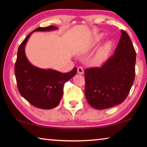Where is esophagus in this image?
Returning a JSON list of instances; mask_svg holds the SVG:
<instances>
[{
    "instance_id": "1",
    "label": "esophagus",
    "mask_w": 147,
    "mask_h": 147,
    "mask_svg": "<svg viewBox=\"0 0 147 147\" xmlns=\"http://www.w3.org/2000/svg\"><path fill=\"white\" fill-rule=\"evenodd\" d=\"M77 72L80 74H83L84 73V70L82 67H78V69H77Z\"/></svg>"
}]
</instances>
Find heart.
Instances as JSON below:
<instances>
[{"label":"heart","instance_id":"1","mask_svg":"<svg viewBox=\"0 0 147 147\" xmlns=\"http://www.w3.org/2000/svg\"><path fill=\"white\" fill-rule=\"evenodd\" d=\"M104 38L103 34H95L87 46L86 49L90 50L97 45ZM112 49V43L111 41H106L96 51L93 57V61L95 64H101L105 61L110 54Z\"/></svg>","mask_w":147,"mask_h":147}]
</instances>
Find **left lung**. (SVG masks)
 <instances>
[{"instance_id": "obj_1", "label": "left lung", "mask_w": 147, "mask_h": 147, "mask_svg": "<svg viewBox=\"0 0 147 147\" xmlns=\"http://www.w3.org/2000/svg\"><path fill=\"white\" fill-rule=\"evenodd\" d=\"M136 53L130 37L121 30L114 53L101 67L85 70V96L96 109L121 104L127 97L135 78Z\"/></svg>"}]
</instances>
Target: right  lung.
Returning <instances> with one entry per match:
<instances>
[{"label": "right lung", "mask_w": 147, "mask_h": 147, "mask_svg": "<svg viewBox=\"0 0 147 147\" xmlns=\"http://www.w3.org/2000/svg\"><path fill=\"white\" fill-rule=\"evenodd\" d=\"M54 26L39 27L30 32L18 49L15 65L17 88L21 96L37 108L49 109L56 108L63 96L64 84L76 75L77 69L67 73L51 69H41L32 65L25 54V46L34 32H49L58 30Z\"/></svg>", "instance_id": "1"}]
</instances>
